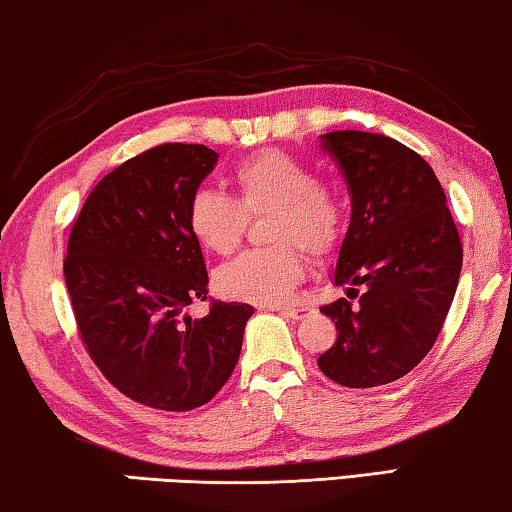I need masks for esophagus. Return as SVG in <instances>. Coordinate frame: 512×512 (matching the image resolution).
I'll return each mask as SVG.
<instances>
[{"instance_id":"34e87169","label":"esophagus","mask_w":512,"mask_h":512,"mask_svg":"<svg viewBox=\"0 0 512 512\" xmlns=\"http://www.w3.org/2000/svg\"><path fill=\"white\" fill-rule=\"evenodd\" d=\"M278 312L282 316H287V319H291V321H303V319H307V316L312 314V307H307V305H289V307H278Z\"/></svg>"}]
</instances>
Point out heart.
Instances as JSON below:
<instances>
[{"instance_id": "b5f03b06", "label": "heart", "mask_w": 512, "mask_h": 512, "mask_svg": "<svg viewBox=\"0 0 512 512\" xmlns=\"http://www.w3.org/2000/svg\"><path fill=\"white\" fill-rule=\"evenodd\" d=\"M234 198L198 189L186 207L191 234L209 253L230 255L241 243L248 216H269L273 246L253 248L225 264L216 285L225 296L257 305H280L294 296L305 275V248L328 255L342 239L344 202L330 184L316 180L303 159L282 150H262L232 173Z\"/></svg>"}]
</instances>
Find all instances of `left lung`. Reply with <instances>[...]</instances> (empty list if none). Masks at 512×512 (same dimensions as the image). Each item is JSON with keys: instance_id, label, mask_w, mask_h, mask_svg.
Here are the masks:
<instances>
[{"instance_id": "obj_1", "label": "left lung", "mask_w": 512, "mask_h": 512, "mask_svg": "<svg viewBox=\"0 0 512 512\" xmlns=\"http://www.w3.org/2000/svg\"><path fill=\"white\" fill-rule=\"evenodd\" d=\"M321 148L351 193V223L332 282L346 296L323 305L337 339L319 369L344 387L399 380L431 351L456 296L462 243L442 184L415 150L383 134L330 132Z\"/></svg>"}]
</instances>
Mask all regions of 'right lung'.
I'll use <instances>...</instances> for the list:
<instances>
[{"label":"right lung","instance_id":"1","mask_svg":"<svg viewBox=\"0 0 512 512\" xmlns=\"http://www.w3.org/2000/svg\"><path fill=\"white\" fill-rule=\"evenodd\" d=\"M218 154L164 143L104 177L72 225L63 275L79 335L109 383L157 410L212 401L237 367L253 307L214 300L186 207Z\"/></svg>","mask_w":512,"mask_h":512}]
</instances>
